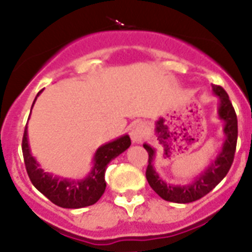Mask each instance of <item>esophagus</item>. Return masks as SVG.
<instances>
[{
  "mask_svg": "<svg viewBox=\"0 0 252 252\" xmlns=\"http://www.w3.org/2000/svg\"><path fill=\"white\" fill-rule=\"evenodd\" d=\"M130 136L133 144H140L145 137V126L141 122H135L130 126Z\"/></svg>",
  "mask_w": 252,
  "mask_h": 252,
  "instance_id": "esophagus-1",
  "label": "esophagus"
}]
</instances>
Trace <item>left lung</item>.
Wrapping results in <instances>:
<instances>
[{"instance_id": "8db88e82", "label": "left lung", "mask_w": 252, "mask_h": 252, "mask_svg": "<svg viewBox=\"0 0 252 252\" xmlns=\"http://www.w3.org/2000/svg\"><path fill=\"white\" fill-rule=\"evenodd\" d=\"M212 91L218 98V119L223 121L224 141L221 151L216 155L208 166L194 178L192 183L188 184H169L161 179L155 168L154 160L157 150L149 144H144V148L149 153V164L146 169V179L154 192L168 202L174 203H190L204 197L217 186L230 170L233 161L237 142V117L233 110L230 97L226 91L220 86L212 84Z\"/></svg>"}]
</instances>
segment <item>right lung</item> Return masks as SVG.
Masks as SVG:
<instances>
[{"label":"right lung","mask_w":252,"mask_h":252,"mask_svg":"<svg viewBox=\"0 0 252 252\" xmlns=\"http://www.w3.org/2000/svg\"><path fill=\"white\" fill-rule=\"evenodd\" d=\"M41 92L43 91H40L35 97L32 107ZM130 145V136L122 135L99 146L93 157L92 169L83 179L58 177L41 169L37 160L31 154L30 145H29L28 126L25 127V132L22 137V154H24L29 178L40 193H43L49 201L63 208H83V207L94 204L102 197L106 189L104 173H106L107 165L110 164L111 160L119 157L125 150H127Z\"/></svg>","instance_id":"obj_1"}]
</instances>
